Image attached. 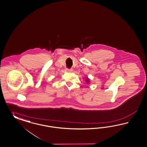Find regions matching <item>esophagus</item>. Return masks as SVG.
Segmentation results:
<instances>
[{
  "instance_id": "obj_1",
  "label": "esophagus",
  "mask_w": 147,
  "mask_h": 147,
  "mask_svg": "<svg viewBox=\"0 0 147 147\" xmlns=\"http://www.w3.org/2000/svg\"><path fill=\"white\" fill-rule=\"evenodd\" d=\"M66 70L68 71H69V72H71V71H73V69H69V68H67V69H66Z\"/></svg>"
}]
</instances>
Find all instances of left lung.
<instances>
[{
  "label": "left lung",
  "mask_w": 147,
  "mask_h": 147,
  "mask_svg": "<svg viewBox=\"0 0 147 147\" xmlns=\"http://www.w3.org/2000/svg\"><path fill=\"white\" fill-rule=\"evenodd\" d=\"M86 82H89L88 79H86Z\"/></svg>",
  "instance_id": "left-lung-1"
}]
</instances>
